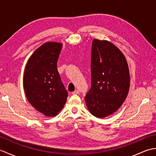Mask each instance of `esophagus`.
<instances>
[{"label":"esophagus","mask_w":156,"mask_h":156,"mask_svg":"<svg viewBox=\"0 0 156 156\" xmlns=\"http://www.w3.org/2000/svg\"><path fill=\"white\" fill-rule=\"evenodd\" d=\"M79 93H80V92H79L78 90H76L75 91L72 92V94H79Z\"/></svg>","instance_id":"esophagus-1"}]
</instances>
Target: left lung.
<instances>
[{"instance_id":"obj_1","label":"left lung","mask_w":156,"mask_h":156,"mask_svg":"<svg viewBox=\"0 0 156 156\" xmlns=\"http://www.w3.org/2000/svg\"><path fill=\"white\" fill-rule=\"evenodd\" d=\"M90 68L91 87L85 102L92 115L104 118L117 111L127 97L130 86L128 64L114 44L94 39Z\"/></svg>"}]
</instances>
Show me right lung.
Listing matches in <instances>:
<instances>
[{
    "instance_id": "add662e5",
    "label": "right lung",
    "mask_w": 156,
    "mask_h": 156,
    "mask_svg": "<svg viewBox=\"0 0 156 156\" xmlns=\"http://www.w3.org/2000/svg\"><path fill=\"white\" fill-rule=\"evenodd\" d=\"M62 48L60 43H45L29 58L25 69L26 97L36 110L47 117L57 115L67 100L68 91L57 69Z\"/></svg>"
}]
</instances>
